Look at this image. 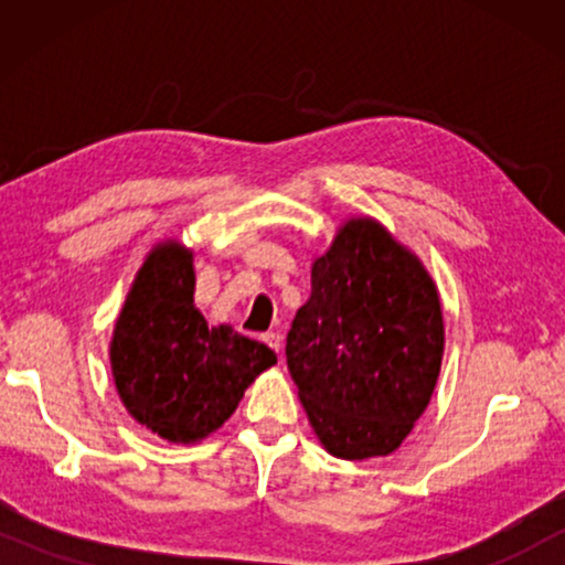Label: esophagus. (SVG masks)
<instances>
[{
	"label": "esophagus",
	"mask_w": 565,
	"mask_h": 565,
	"mask_svg": "<svg viewBox=\"0 0 565 565\" xmlns=\"http://www.w3.org/2000/svg\"><path fill=\"white\" fill-rule=\"evenodd\" d=\"M265 342H267L269 347H273V350H275L277 354H280V350H282V334H280V331H267Z\"/></svg>",
	"instance_id": "1"
}]
</instances>
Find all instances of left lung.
I'll return each instance as SVG.
<instances>
[{
  "instance_id": "8db88e82",
  "label": "left lung",
  "mask_w": 565,
  "mask_h": 565,
  "mask_svg": "<svg viewBox=\"0 0 565 565\" xmlns=\"http://www.w3.org/2000/svg\"><path fill=\"white\" fill-rule=\"evenodd\" d=\"M445 352L437 285L373 218H350L311 267L285 358L331 455H391L435 393Z\"/></svg>"
}]
</instances>
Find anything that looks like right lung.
Instances as JSON below:
<instances>
[{
	"label": "right lung",
	"mask_w": 565,
	"mask_h": 565,
	"mask_svg": "<svg viewBox=\"0 0 565 565\" xmlns=\"http://www.w3.org/2000/svg\"><path fill=\"white\" fill-rule=\"evenodd\" d=\"M192 252L157 244L115 321L110 365L122 406L169 443H200L236 412L254 377L277 358L195 308Z\"/></svg>",
	"instance_id": "1"
}]
</instances>
